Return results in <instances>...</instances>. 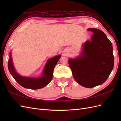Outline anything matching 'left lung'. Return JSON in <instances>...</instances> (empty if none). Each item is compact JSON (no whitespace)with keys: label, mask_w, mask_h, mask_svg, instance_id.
<instances>
[{"label":"left lung","mask_w":121,"mask_h":121,"mask_svg":"<svg viewBox=\"0 0 121 121\" xmlns=\"http://www.w3.org/2000/svg\"><path fill=\"white\" fill-rule=\"evenodd\" d=\"M91 40L83 45L80 56L69 58V65L73 77L80 85L92 88L105 82L113 69L114 57L111 42L102 31L89 28Z\"/></svg>","instance_id":"1"}]
</instances>
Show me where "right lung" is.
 Listing matches in <instances>:
<instances>
[{
    "mask_svg": "<svg viewBox=\"0 0 121 121\" xmlns=\"http://www.w3.org/2000/svg\"><path fill=\"white\" fill-rule=\"evenodd\" d=\"M60 57V55H58L47 60L41 77H28L21 76L17 72L13 61L12 52H10L9 53L8 69L10 74L21 86L25 88L39 89L44 87L50 83L53 77L54 68Z\"/></svg>",
    "mask_w": 121,
    "mask_h": 121,
    "instance_id": "1",
    "label": "right lung"
}]
</instances>
